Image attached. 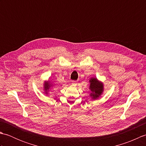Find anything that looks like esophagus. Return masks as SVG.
Masks as SVG:
<instances>
[{
    "mask_svg": "<svg viewBox=\"0 0 146 146\" xmlns=\"http://www.w3.org/2000/svg\"><path fill=\"white\" fill-rule=\"evenodd\" d=\"M76 83H77V82H76V81H73L72 85H74V86H75V85H76Z\"/></svg>",
    "mask_w": 146,
    "mask_h": 146,
    "instance_id": "34e87169",
    "label": "esophagus"
}]
</instances>
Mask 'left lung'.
<instances>
[{"mask_svg": "<svg viewBox=\"0 0 146 146\" xmlns=\"http://www.w3.org/2000/svg\"><path fill=\"white\" fill-rule=\"evenodd\" d=\"M90 88L92 93L90 94V97L92 98L97 99L102 94L104 91V85L103 83L99 82L98 80L95 78H92L90 80Z\"/></svg>", "mask_w": 146, "mask_h": 146, "instance_id": "1", "label": "left lung"}]
</instances>
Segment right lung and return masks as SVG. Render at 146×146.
<instances>
[{"instance_id": "obj_1", "label": "right lung", "mask_w": 146, "mask_h": 146, "mask_svg": "<svg viewBox=\"0 0 146 146\" xmlns=\"http://www.w3.org/2000/svg\"><path fill=\"white\" fill-rule=\"evenodd\" d=\"M51 86V85L49 83V82H45L44 83V90L45 91V93L46 94H48V92L49 90V88H50V87Z\"/></svg>"}]
</instances>
